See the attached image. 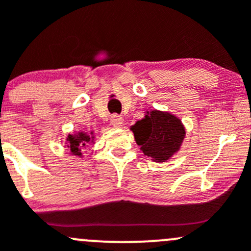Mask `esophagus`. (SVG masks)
I'll use <instances>...</instances> for the list:
<instances>
[{"instance_id": "esophagus-1", "label": "esophagus", "mask_w": 251, "mask_h": 251, "mask_svg": "<svg viewBox=\"0 0 251 251\" xmlns=\"http://www.w3.org/2000/svg\"><path fill=\"white\" fill-rule=\"evenodd\" d=\"M110 123L114 127H121L124 124V119L121 118L120 115H116V114H114V115L110 118Z\"/></svg>"}]
</instances>
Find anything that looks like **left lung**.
Returning <instances> with one entry per match:
<instances>
[{
    "mask_svg": "<svg viewBox=\"0 0 251 251\" xmlns=\"http://www.w3.org/2000/svg\"><path fill=\"white\" fill-rule=\"evenodd\" d=\"M144 155L156 163H165L181 148L186 128L174 114L161 110L146 111L142 120L130 127Z\"/></svg>",
    "mask_w": 251,
    "mask_h": 251,
    "instance_id": "8db88e82",
    "label": "left lung"
}]
</instances>
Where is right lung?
<instances>
[{
    "instance_id": "add662e5",
    "label": "right lung",
    "mask_w": 251,
    "mask_h": 251,
    "mask_svg": "<svg viewBox=\"0 0 251 251\" xmlns=\"http://www.w3.org/2000/svg\"><path fill=\"white\" fill-rule=\"evenodd\" d=\"M93 143H95L93 131H76L74 133H69L65 138V147L69 149V153L78 158H82L81 151Z\"/></svg>"
}]
</instances>
